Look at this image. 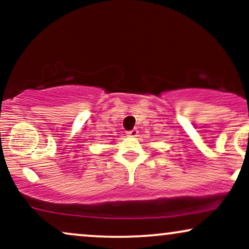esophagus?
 Segmentation results:
<instances>
[{
	"mask_svg": "<svg viewBox=\"0 0 249 249\" xmlns=\"http://www.w3.org/2000/svg\"><path fill=\"white\" fill-rule=\"evenodd\" d=\"M126 134L128 137H137L138 136V130H137V128H133V130L127 131Z\"/></svg>",
	"mask_w": 249,
	"mask_h": 249,
	"instance_id": "34e87169",
	"label": "esophagus"
}]
</instances>
